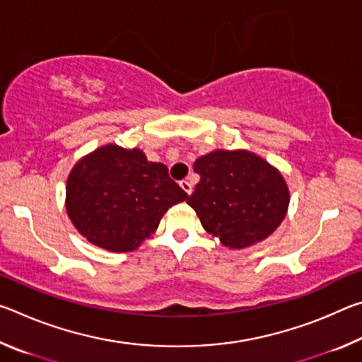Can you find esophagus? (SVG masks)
Here are the masks:
<instances>
[{"instance_id":"34e87169","label":"esophagus","mask_w":362,"mask_h":362,"mask_svg":"<svg viewBox=\"0 0 362 362\" xmlns=\"http://www.w3.org/2000/svg\"><path fill=\"white\" fill-rule=\"evenodd\" d=\"M180 187H182V189H183V192H185L187 194H192V193H193V187H192V183H189L188 180H182V182H180Z\"/></svg>"}]
</instances>
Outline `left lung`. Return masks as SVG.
<instances>
[{"label":"left lung","mask_w":362,"mask_h":362,"mask_svg":"<svg viewBox=\"0 0 362 362\" xmlns=\"http://www.w3.org/2000/svg\"><path fill=\"white\" fill-rule=\"evenodd\" d=\"M193 169L201 180L187 203L225 246H252L286 217L289 189L283 175L254 153L217 150L196 159Z\"/></svg>","instance_id":"obj_1"}]
</instances>
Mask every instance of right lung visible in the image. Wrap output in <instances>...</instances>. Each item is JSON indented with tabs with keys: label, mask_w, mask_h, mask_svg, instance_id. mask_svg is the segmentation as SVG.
Listing matches in <instances>:
<instances>
[{
	"label": "right lung",
	"mask_w": 362,
	"mask_h": 362,
	"mask_svg": "<svg viewBox=\"0 0 362 362\" xmlns=\"http://www.w3.org/2000/svg\"><path fill=\"white\" fill-rule=\"evenodd\" d=\"M187 198L163 163L116 145L81 159L66 180L73 225L88 241L113 252L136 249L158 228L164 212Z\"/></svg>",
	"instance_id": "right-lung-1"
}]
</instances>
